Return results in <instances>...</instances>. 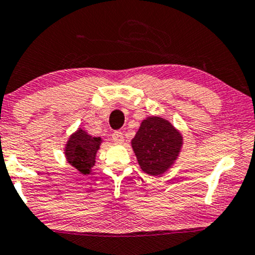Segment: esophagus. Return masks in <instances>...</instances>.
<instances>
[{
	"instance_id": "1",
	"label": "esophagus",
	"mask_w": 255,
	"mask_h": 255,
	"mask_svg": "<svg viewBox=\"0 0 255 255\" xmlns=\"http://www.w3.org/2000/svg\"><path fill=\"white\" fill-rule=\"evenodd\" d=\"M112 139L115 140L116 143H123L124 140V134H123L122 131H115L112 133Z\"/></svg>"
}]
</instances>
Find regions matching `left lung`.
Segmentation results:
<instances>
[{"label": "left lung", "instance_id": "8db88e82", "mask_svg": "<svg viewBox=\"0 0 255 255\" xmlns=\"http://www.w3.org/2000/svg\"><path fill=\"white\" fill-rule=\"evenodd\" d=\"M131 144L142 170L158 176L168 170L177 158L182 136L165 119L149 117L142 122Z\"/></svg>", "mask_w": 255, "mask_h": 255}]
</instances>
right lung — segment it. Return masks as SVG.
I'll list each match as a JSON object with an SVG mask.
<instances>
[{"label":"right lung","mask_w":255,"mask_h":255,"mask_svg":"<svg viewBox=\"0 0 255 255\" xmlns=\"http://www.w3.org/2000/svg\"><path fill=\"white\" fill-rule=\"evenodd\" d=\"M100 143V137H92L84 130H78L72 134L66 144V158L81 174H90L91 168L96 162V153L98 151Z\"/></svg>","instance_id":"right-lung-1"}]
</instances>
